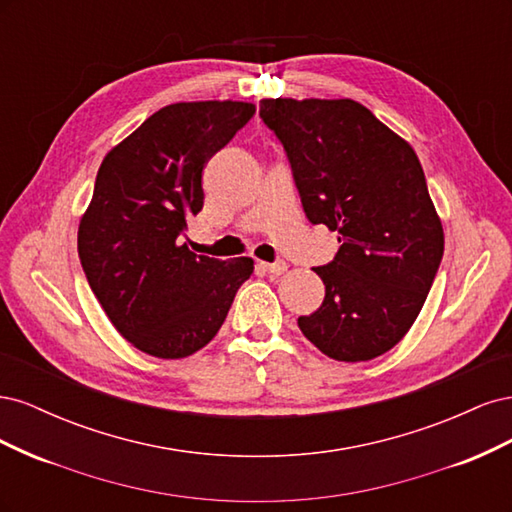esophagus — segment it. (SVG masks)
<instances>
[{
	"label": "esophagus",
	"mask_w": 512,
	"mask_h": 512,
	"mask_svg": "<svg viewBox=\"0 0 512 512\" xmlns=\"http://www.w3.org/2000/svg\"><path fill=\"white\" fill-rule=\"evenodd\" d=\"M258 267L265 271V273H271V275H282L286 269H288V265L284 260H280V262H258Z\"/></svg>",
	"instance_id": "obj_1"
}]
</instances>
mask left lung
Instances as JSON below:
<instances>
[{
	"label": "left lung",
	"instance_id": "left-lung-1",
	"mask_svg": "<svg viewBox=\"0 0 512 512\" xmlns=\"http://www.w3.org/2000/svg\"><path fill=\"white\" fill-rule=\"evenodd\" d=\"M312 224L337 232L314 271L324 301L299 329L335 361H369L408 333L444 254V232L414 149L354 100H260Z\"/></svg>",
	"mask_w": 512,
	"mask_h": 512
}]
</instances>
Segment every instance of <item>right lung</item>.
I'll return each instance as SVG.
<instances>
[{
  "label": "right lung",
  "instance_id": "1",
  "mask_svg": "<svg viewBox=\"0 0 512 512\" xmlns=\"http://www.w3.org/2000/svg\"><path fill=\"white\" fill-rule=\"evenodd\" d=\"M256 113L250 102L160 108L106 153L79 224V258L108 320L158 359L207 346L226 320L252 258L218 260L179 245L203 209V168Z\"/></svg>",
  "mask_w": 512,
  "mask_h": 512
}]
</instances>
